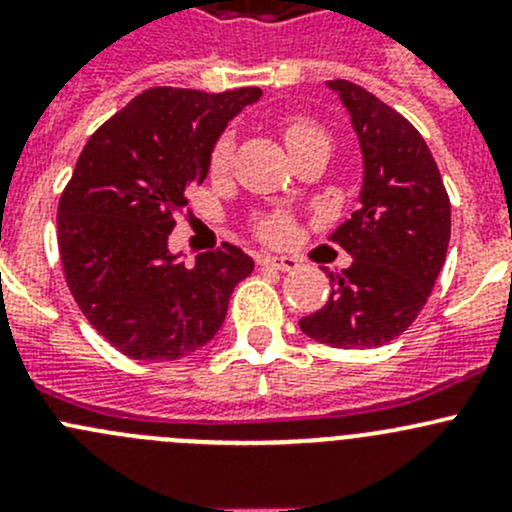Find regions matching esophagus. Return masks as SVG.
Masks as SVG:
<instances>
[{"instance_id": "esophagus-1", "label": "esophagus", "mask_w": 512, "mask_h": 512, "mask_svg": "<svg viewBox=\"0 0 512 512\" xmlns=\"http://www.w3.org/2000/svg\"><path fill=\"white\" fill-rule=\"evenodd\" d=\"M262 265L265 267H272V270H280V272H292L294 267H297V260L294 257H275V255H267L262 257Z\"/></svg>"}]
</instances>
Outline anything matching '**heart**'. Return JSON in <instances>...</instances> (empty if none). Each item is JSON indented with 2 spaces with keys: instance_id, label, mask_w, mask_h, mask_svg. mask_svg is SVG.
Masks as SVG:
<instances>
[{
  "instance_id": "1",
  "label": "heart",
  "mask_w": 512,
  "mask_h": 512,
  "mask_svg": "<svg viewBox=\"0 0 512 512\" xmlns=\"http://www.w3.org/2000/svg\"><path fill=\"white\" fill-rule=\"evenodd\" d=\"M285 141H287V148L289 153L299 151V148L309 146V143H317V141H329L327 133H324V128H319L317 123L307 121V118H289L285 123ZM232 163V141L230 138H223V141H218V146H215L213 151V158H210V168H213L215 175H223L227 168H230ZM289 230L287 220L282 218H267L265 223L260 225V232L262 237H267V240H280V237H285Z\"/></svg>"
}]
</instances>
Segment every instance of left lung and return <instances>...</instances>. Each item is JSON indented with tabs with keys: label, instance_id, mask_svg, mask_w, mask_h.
Segmentation results:
<instances>
[{
	"label": "left lung",
	"instance_id": "left-lung-1",
	"mask_svg": "<svg viewBox=\"0 0 512 512\" xmlns=\"http://www.w3.org/2000/svg\"><path fill=\"white\" fill-rule=\"evenodd\" d=\"M339 96L361 151L359 210L332 240L352 265L329 272L332 294L299 319L314 342L374 349L411 327L446 262L451 203L421 133L401 113L352 81H327Z\"/></svg>",
	"mask_w": 512,
	"mask_h": 512
}]
</instances>
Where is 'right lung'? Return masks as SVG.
Instances as JSON below:
<instances>
[{
	"mask_svg": "<svg viewBox=\"0 0 512 512\" xmlns=\"http://www.w3.org/2000/svg\"><path fill=\"white\" fill-rule=\"evenodd\" d=\"M260 89L143 91L89 138L59 200L66 285L91 327L118 352L173 361L223 327L232 289L255 262L235 245L195 265L170 252L185 190L208 178L215 143Z\"/></svg>",
	"mask_w": 512,
	"mask_h": 512,
	"instance_id": "1",
	"label": "right lung"
}]
</instances>
